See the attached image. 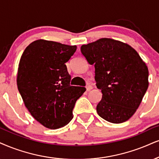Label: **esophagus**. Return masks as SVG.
Listing matches in <instances>:
<instances>
[{
	"label": "esophagus",
	"mask_w": 159,
	"mask_h": 159,
	"mask_svg": "<svg viewBox=\"0 0 159 159\" xmlns=\"http://www.w3.org/2000/svg\"><path fill=\"white\" fill-rule=\"evenodd\" d=\"M93 89V87H92L91 85H87L86 86V90H87V91H91V90Z\"/></svg>",
	"instance_id": "obj_1"
}]
</instances>
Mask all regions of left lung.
I'll return each mask as SVG.
<instances>
[{
  "label": "left lung",
  "mask_w": 159,
  "mask_h": 159,
  "mask_svg": "<svg viewBox=\"0 0 159 159\" xmlns=\"http://www.w3.org/2000/svg\"><path fill=\"white\" fill-rule=\"evenodd\" d=\"M80 50L87 62L94 65L96 85L102 93L98 114L115 124L128 120L148 90L146 64L132 47L113 39H99Z\"/></svg>",
  "instance_id": "left-lung-1"
}]
</instances>
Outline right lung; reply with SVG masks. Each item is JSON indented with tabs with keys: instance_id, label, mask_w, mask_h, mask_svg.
Instances as JSON below:
<instances>
[{
	"instance_id": "right-lung-1",
	"label": "right lung",
	"mask_w": 159,
	"mask_h": 159,
	"mask_svg": "<svg viewBox=\"0 0 159 159\" xmlns=\"http://www.w3.org/2000/svg\"><path fill=\"white\" fill-rule=\"evenodd\" d=\"M76 50V46L38 40L29 44L21 56L17 89L31 115L47 128L68 124L76 100L86 90L70 85L66 62Z\"/></svg>"
}]
</instances>
